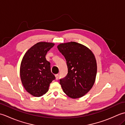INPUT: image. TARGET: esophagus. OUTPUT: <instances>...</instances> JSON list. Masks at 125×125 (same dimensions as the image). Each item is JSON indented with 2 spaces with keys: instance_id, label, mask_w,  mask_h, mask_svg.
<instances>
[{
  "instance_id": "obj_1",
  "label": "esophagus",
  "mask_w": 125,
  "mask_h": 125,
  "mask_svg": "<svg viewBox=\"0 0 125 125\" xmlns=\"http://www.w3.org/2000/svg\"><path fill=\"white\" fill-rule=\"evenodd\" d=\"M58 76H59V75H58V74H56V75H55L56 79H57V80L58 79Z\"/></svg>"
}]
</instances>
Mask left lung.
I'll use <instances>...</instances> for the list:
<instances>
[{
	"label": "left lung",
	"instance_id": "obj_1",
	"mask_svg": "<svg viewBox=\"0 0 125 125\" xmlns=\"http://www.w3.org/2000/svg\"><path fill=\"white\" fill-rule=\"evenodd\" d=\"M67 61L68 74L60 79L65 94L73 99L84 96L92 89L96 78L97 65L94 53L89 48L76 42L57 46Z\"/></svg>",
	"mask_w": 125,
	"mask_h": 125
}]
</instances>
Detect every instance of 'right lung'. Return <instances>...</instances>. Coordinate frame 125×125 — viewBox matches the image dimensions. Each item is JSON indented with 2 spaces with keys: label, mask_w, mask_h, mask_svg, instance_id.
Segmentation results:
<instances>
[{
  "label": "right lung",
  "mask_w": 125,
  "mask_h": 125,
  "mask_svg": "<svg viewBox=\"0 0 125 125\" xmlns=\"http://www.w3.org/2000/svg\"><path fill=\"white\" fill-rule=\"evenodd\" d=\"M55 45L39 42L29 49L21 62L20 75L23 86L33 96L46 94L55 77L50 70V63L46 58L47 52Z\"/></svg>",
  "instance_id": "1"
}]
</instances>
